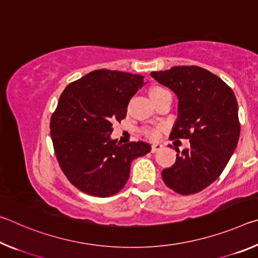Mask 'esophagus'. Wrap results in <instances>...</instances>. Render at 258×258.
<instances>
[{
    "label": "esophagus",
    "mask_w": 258,
    "mask_h": 258,
    "mask_svg": "<svg viewBox=\"0 0 258 258\" xmlns=\"http://www.w3.org/2000/svg\"><path fill=\"white\" fill-rule=\"evenodd\" d=\"M161 148H163V145H161V143H154V145L151 146V152L159 151Z\"/></svg>",
    "instance_id": "34e87169"
}]
</instances>
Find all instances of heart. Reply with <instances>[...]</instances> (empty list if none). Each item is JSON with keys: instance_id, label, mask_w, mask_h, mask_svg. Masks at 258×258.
<instances>
[{"instance_id": "b5f03b06", "label": "heart", "mask_w": 258, "mask_h": 258, "mask_svg": "<svg viewBox=\"0 0 258 258\" xmlns=\"http://www.w3.org/2000/svg\"><path fill=\"white\" fill-rule=\"evenodd\" d=\"M165 91H167V90L163 89V87H154V89H152V90L150 91V97H154V95H156V94H159V93H161V92H165ZM146 133H147L148 135H150V137H152V138L157 137V132H156V131H149V130H147Z\"/></svg>"}]
</instances>
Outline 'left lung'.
Instances as JSON below:
<instances>
[{"instance_id": "1", "label": "left lung", "mask_w": 258, "mask_h": 258, "mask_svg": "<svg viewBox=\"0 0 258 258\" xmlns=\"http://www.w3.org/2000/svg\"><path fill=\"white\" fill-rule=\"evenodd\" d=\"M150 75L169 87L178 100L177 118L169 137L190 139L189 149L177 154L175 164L165 168L161 176L177 194H196L221 175L237 148V99L220 77L198 66H176Z\"/></svg>"}]
</instances>
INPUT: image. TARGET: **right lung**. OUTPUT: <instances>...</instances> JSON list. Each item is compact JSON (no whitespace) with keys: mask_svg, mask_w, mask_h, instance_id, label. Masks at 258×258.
<instances>
[{"mask_svg":"<svg viewBox=\"0 0 258 258\" xmlns=\"http://www.w3.org/2000/svg\"><path fill=\"white\" fill-rule=\"evenodd\" d=\"M142 75L99 69L66 86L51 117V139L64 175L77 189L109 197L127 182L131 164L151 151L147 142L120 145L112 121L126 117L127 104L145 85Z\"/></svg>","mask_w":258,"mask_h":258,"instance_id":"obj_1","label":"right lung"}]
</instances>
